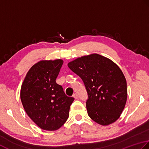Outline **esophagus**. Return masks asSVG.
Masks as SVG:
<instances>
[{"instance_id":"esophagus-1","label":"esophagus","mask_w":149,"mask_h":149,"mask_svg":"<svg viewBox=\"0 0 149 149\" xmlns=\"http://www.w3.org/2000/svg\"><path fill=\"white\" fill-rule=\"evenodd\" d=\"M73 97H74L75 99H78V96L77 94H76V93L73 95Z\"/></svg>"}]
</instances>
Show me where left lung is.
Masks as SVG:
<instances>
[{
	"label": "left lung",
	"instance_id": "1",
	"mask_svg": "<svg viewBox=\"0 0 149 149\" xmlns=\"http://www.w3.org/2000/svg\"><path fill=\"white\" fill-rule=\"evenodd\" d=\"M68 65L81 78L86 87L89 116L102 125L116 121L127 98L126 79L119 67L98 54L78 58Z\"/></svg>",
	"mask_w": 149,
	"mask_h": 149
}]
</instances>
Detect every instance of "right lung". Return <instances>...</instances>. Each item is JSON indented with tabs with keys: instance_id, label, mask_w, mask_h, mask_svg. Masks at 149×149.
I'll use <instances>...</instances> for the list:
<instances>
[{
	"instance_id": "add662e5",
	"label": "right lung",
	"mask_w": 149,
	"mask_h": 149,
	"mask_svg": "<svg viewBox=\"0 0 149 149\" xmlns=\"http://www.w3.org/2000/svg\"><path fill=\"white\" fill-rule=\"evenodd\" d=\"M63 60H42L27 73L20 90V99L29 117L40 128L56 130L68 120L73 97L67 96L56 79Z\"/></svg>"
}]
</instances>
